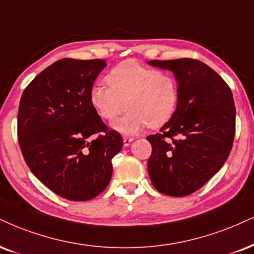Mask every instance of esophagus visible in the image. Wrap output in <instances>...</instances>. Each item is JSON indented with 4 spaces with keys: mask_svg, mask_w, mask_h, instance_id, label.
I'll list each match as a JSON object with an SVG mask.
<instances>
[{
    "mask_svg": "<svg viewBox=\"0 0 254 254\" xmlns=\"http://www.w3.org/2000/svg\"><path fill=\"white\" fill-rule=\"evenodd\" d=\"M132 140H133L132 137H123V142H124L125 146H129Z\"/></svg>",
    "mask_w": 254,
    "mask_h": 254,
    "instance_id": "1",
    "label": "esophagus"
}]
</instances>
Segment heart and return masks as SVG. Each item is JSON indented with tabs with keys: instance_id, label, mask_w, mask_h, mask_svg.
<instances>
[{
	"instance_id": "1",
	"label": "heart",
	"mask_w": 254,
	"mask_h": 254,
	"mask_svg": "<svg viewBox=\"0 0 254 254\" xmlns=\"http://www.w3.org/2000/svg\"><path fill=\"white\" fill-rule=\"evenodd\" d=\"M109 86L94 85L90 103L103 121L114 122L125 109L127 115L115 124L122 133H136L148 125L167 124L179 105V81L172 72L156 71L136 60H125L106 75Z\"/></svg>"
}]
</instances>
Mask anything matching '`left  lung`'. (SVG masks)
Returning a JSON list of instances; mask_svg holds the SVG:
<instances>
[{
    "label": "left lung",
    "mask_w": 254,
    "mask_h": 254,
    "mask_svg": "<svg viewBox=\"0 0 254 254\" xmlns=\"http://www.w3.org/2000/svg\"><path fill=\"white\" fill-rule=\"evenodd\" d=\"M149 65L172 71L180 87L175 115L160 133L146 137L152 146L149 175L160 193L187 196L209 181L230 156L235 135L233 94L200 60H150Z\"/></svg>",
    "instance_id": "8db88e82"
}]
</instances>
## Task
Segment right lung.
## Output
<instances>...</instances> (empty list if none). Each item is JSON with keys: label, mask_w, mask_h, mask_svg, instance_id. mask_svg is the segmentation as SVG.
<instances>
[{"label": "right lung", "mask_w": 254, "mask_h": 254, "mask_svg": "<svg viewBox=\"0 0 254 254\" xmlns=\"http://www.w3.org/2000/svg\"><path fill=\"white\" fill-rule=\"evenodd\" d=\"M105 60H58L24 88L17 137L30 172L52 191L87 201L108 187L123 138L108 129L90 103Z\"/></svg>", "instance_id": "1"}]
</instances>
